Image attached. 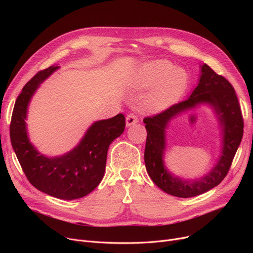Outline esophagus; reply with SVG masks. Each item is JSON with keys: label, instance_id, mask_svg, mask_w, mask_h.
<instances>
[{"label": "esophagus", "instance_id": "esophagus-1", "mask_svg": "<svg viewBox=\"0 0 253 253\" xmlns=\"http://www.w3.org/2000/svg\"><path fill=\"white\" fill-rule=\"evenodd\" d=\"M138 122V119L134 114H129L126 117V126L130 127L132 125H135Z\"/></svg>", "mask_w": 253, "mask_h": 253}]
</instances>
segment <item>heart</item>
Instances as JSON below:
<instances>
[{"label": "heart", "instance_id": "obj_1", "mask_svg": "<svg viewBox=\"0 0 253 253\" xmlns=\"http://www.w3.org/2000/svg\"><path fill=\"white\" fill-rule=\"evenodd\" d=\"M188 74L175 68L170 61L158 59L143 64L131 80V86L144 89L155 85L145 97L144 105L150 110H160L174 101L183 91Z\"/></svg>", "mask_w": 253, "mask_h": 253}]
</instances>
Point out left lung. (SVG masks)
<instances>
[{
	"instance_id": "1",
	"label": "left lung",
	"mask_w": 253,
	"mask_h": 253,
	"mask_svg": "<svg viewBox=\"0 0 253 253\" xmlns=\"http://www.w3.org/2000/svg\"><path fill=\"white\" fill-rule=\"evenodd\" d=\"M209 105L214 110L221 129V155L215 166L203 177L194 180L179 178L165 166L166 129L172 118L198 106ZM147 129L144 163L148 173L157 187L165 193L190 198L213 189L227 175L235 154L243 136V118L235 90L222 76L204 63L200 68V78L190 97L173 104L164 112L143 119Z\"/></svg>"
}]
</instances>
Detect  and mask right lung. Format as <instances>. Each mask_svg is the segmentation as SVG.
Returning <instances> with one entry per match:
<instances>
[{
	"mask_svg": "<svg viewBox=\"0 0 253 253\" xmlns=\"http://www.w3.org/2000/svg\"><path fill=\"white\" fill-rule=\"evenodd\" d=\"M58 69L51 65L39 72L22 88L12 113L10 138L24 174L36 189L62 200H75L91 193L101 181L109 147L124 132L125 117L118 114L94 122L81 141L61 156L40 153L29 138L28 108L40 85Z\"/></svg>",
	"mask_w": 253,
	"mask_h": 253,
	"instance_id": "obj_1",
	"label": "right lung"
}]
</instances>
